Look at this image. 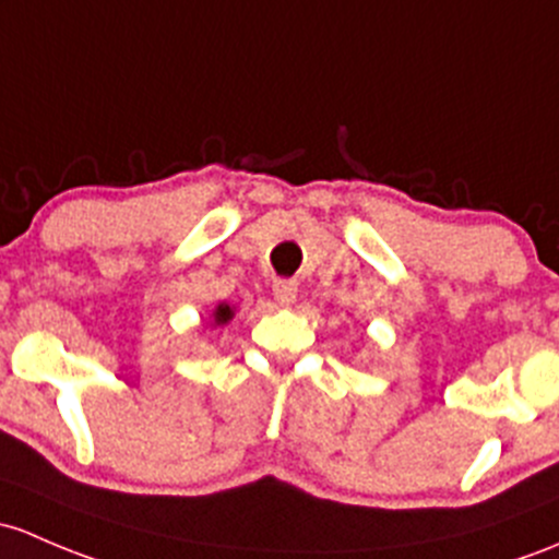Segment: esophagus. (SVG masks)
I'll return each mask as SVG.
<instances>
[{"label": "esophagus", "mask_w": 559, "mask_h": 559, "mask_svg": "<svg viewBox=\"0 0 559 559\" xmlns=\"http://www.w3.org/2000/svg\"><path fill=\"white\" fill-rule=\"evenodd\" d=\"M273 297H275V302L284 305V308H289V305L297 299V284L295 281H275Z\"/></svg>", "instance_id": "1"}]
</instances>
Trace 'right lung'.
I'll return each instance as SVG.
<instances>
[{
  "mask_svg": "<svg viewBox=\"0 0 559 559\" xmlns=\"http://www.w3.org/2000/svg\"><path fill=\"white\" fill-rule=\"evenodd\" d=\"M233 316H235V310H233V305L230 302H219L216 305L214 310H211V316H209V326H227L233 321Z\"/></svg>",
  "mask_w": 559,
  "mask_h": 559,
  "instance_id": "add662e5",
  "label": "right lung"
}]
</instances>
